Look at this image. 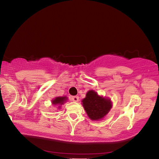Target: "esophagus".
Returning a JSON list of instances; mask_svg holds the SVG:
<instances>
[{
	"instance_id": "obj_1",
	"label": "esophagus",
	"mask_w": 159,
	"mask_h": 159,
	"mask_svg": "<svg viewBox=\"0 0 159 159\" xmlns=\"http://www.w3.org/2000/svg\"><path fill=\"white\" fill-rule=\"evenodd\" d=\"M71 100L73 101V102H79V98L78 96H74V97H71Z\"/></svg>"
}]
</instances>
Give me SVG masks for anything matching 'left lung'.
<instances>
[{
    "mask_svg": "<svg viewBox=\"0 0 159 159\" xmlns=\"http://www.w3.org/2000/svg\"><path fill=\"white\" fill-rule=\"evenodd\" d=\"M82 102L88 117L93 120H101L112 107L111 99L99 96L94 90L88 91Z\"/></svg>",
    "mask_w": 159,
    "mask_h": 159,
    "instance_id": "obj_1",
    "label": "left lung"
}]
</instances>
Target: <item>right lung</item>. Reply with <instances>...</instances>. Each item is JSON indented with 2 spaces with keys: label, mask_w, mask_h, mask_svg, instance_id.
<instances>
[{
  "label": "right lung",
  "mask_w": 159,
  "mask_h": 159,
  "mask_svg": "<svg viewBox=\"0 0 159 159\" xmlns=\"http://www.w3.org/2000/svg\"><path fill=\"white\" fill-rule=\"evenodd\" d=\"M67 98L66 97H57L55 99L52 100V103L53 105H59L58 108L60 109L61 107H60L61 104H63L64 102L66 101Z\"/></svg>",
  "instance_id": "add662e5"
}]
</instances>
